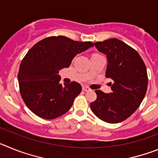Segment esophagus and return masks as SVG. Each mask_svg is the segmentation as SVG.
<instances>
[{
    "label": "esophagus",
    "mask_w": 158,
    "mask_h": 158,
    "mask_svg": "<svg viewBox=\"0 0 158 158\" xmlns=\"http://www.w3.org/2000/svg\"><path fill=\"white\" fill-rule=\"evenodd\" d=\"M82 90L85 92H88L90 90V89H89V87H86V86H83V87H82Z\"/></svg>",
    "instance_id": "obj_1"
}]
</instances>
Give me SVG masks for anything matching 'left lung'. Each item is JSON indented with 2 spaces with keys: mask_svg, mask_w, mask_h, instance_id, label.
<instances>
[{
  "mask_svg": "<svg viewBox=\"0 0 158 158\" xmlns=\"http://www.w3.org/2000/svg\"><path fill=\"white\" fill-rule=\"evenodd\" d=\"M95 47L107 56L106 77L111 78V93L96 90L93 112L109 123L123 122L139 107L147 90L148 77L143 60L135 49L115 38L96 42Z\"/></svg>",
  "mask_w": 158,
  "mask_h": 158,
  "instance_id": "8db88e82",
  "label": "left lung"
}]
</instances>
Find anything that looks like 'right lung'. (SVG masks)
Returning a JSON list of instances; mask_svg holds the SVG:
<instances>
[{
    "label": "right lung",
    "mask_w": 158,
    "mask_h": 158,
    "mask_svg": "<svg viewBox=\"0 0 158 158\" xmlns=\"http://www.w3.org/2000/svg\"><path fill=\"white\" fill-rule=\"evenodd\" d=\"M92 47V42L59 35L46 38L29 50L19 66L18 81L22 98L32 112L53 119L70 109L81 86L75 81L62 85L58 73L68 68L77 54Z\"/></svg>",
    "instance_id": "add662e5"
}]
</instances>
